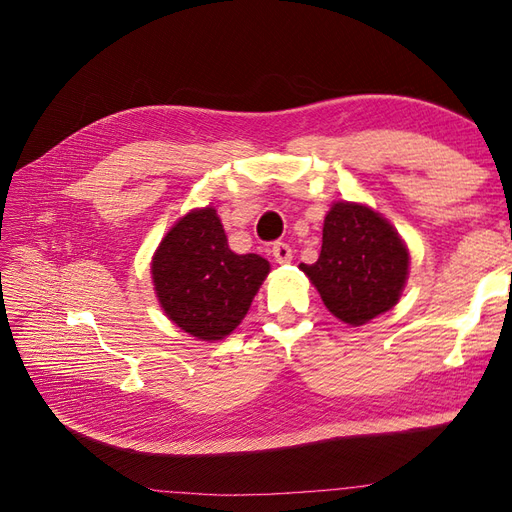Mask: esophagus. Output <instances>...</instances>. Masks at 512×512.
I'll return each instance as SVG.
<instances>
[{"label": "esophagus", "instance_id": "obj_1", "mask_svg": "<svg viewBox=\"0 0 512 512\" xmlns=\"http://www.w3.org/2000/svg\"><path fill=\"white\" fill-rule=\"evenodd\" d=\"M271 252H273L275 262H280V265H288V262L292 260V250H290V245H288V243H282V241L273 243Z\"/></svg>", "mask_w": 512, "mask_h": 512}]
</instances>
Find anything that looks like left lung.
<instances>
[{
  "instance_id": "8db88e82",
  "label": "left lung",
  "mask_w": 512,
  "mask_h": 512,
  "mask_svg": "<svg viewBox=\"0 0 512 512\" xmlns=\"http://www.w3.org/2000/svg\"><path fill=\"white\" fill-rule=\"evenodd\" d=\"M299 269L335 318L361 327L399 303L410 273V250L378 211L337 200L324 218L318 260L301 262Z\"/></svg>"
}]
</instances>
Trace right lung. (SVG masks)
<instances>
[{
    "label": "right lung",
    "instance_id": "obj_1",
    "mask_svg": "<svg viewBox=\"0 0 512 512\" xmlns=\"http://www.w3.org/2000/svg\"><path fill=\"white\" fill-rule=\"evenodd\" d=\"M271 271L258 254H235L215 207L179 218L151 258L160 307L181 331L218 342L235 331Z\"/></svg>",
    "mask_w": 512,
    "mask_h": 512
}]
</instances>
